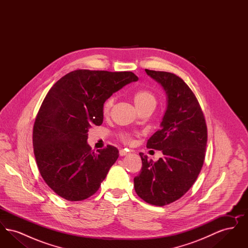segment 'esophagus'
Here are the masks:
<instances>
[{
	"instance_id": "1",
	"label": "esophagus",
	"mask_w": 248,
	"mask_h": 248,
	"mask_svg": "<svg viewBox=\"0 0 248 248\" xmlns=\"http://www.w3.org/2000/svg\"><path fill=\"white\" fill-rule=\"evenodd\" d=\"M127 152L125 151V150H123V149H121L120 151H119V154H120V156H125V155H127Z\"/></svg>"
}]
</instances>
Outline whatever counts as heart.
I'll list each match as a JSON object with an SVG mask.
<instances>
[{"label":"heart","instance_id":"1","mask_svg":"<svg viewBox=\"0 0 248 248\" xmlns=\"http://www.w3.org/2000/svg\"><path fill=\"white\" fill-rule=\"evenodd\" d=\"M133 101H134L135 106L137 107L138 109H140V108H146V107H154V108H155L156 104H157V99H156L155 94L152 91L147 90V89H141V90L137 91L133 96ZM113 103H114V97L113 96L108 97L106 101L104 102L102 109H103V113L105 115L109 112L110 108L113 106ZM123 139L126 141H130V139L127 137H123Z\"/></svg>","mask_w":248,"mask_h":248}]
</instances>
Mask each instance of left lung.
Segmentation results:
<instances>
[{
    "label": "left lung",
    "instance_id": "obj_1",
    "mask_svg": "<svg viewBox=\"0 0 248 248\" xmlns=\"http://www.w3.org/2000/svg\"><path fill=\"white\" fill-rule=\"evenodd\" d=\"M166 94L161 129L148 140L147 148L162 151L157 162L140 153V174L134 178L137 194L148 203L163 206L182 197L193 185L203 165L207 128L199 102L176 74L145 70Z\"/></svg>",
    "mask_w": 248,
    "mask_h": 248
}]
</instances>
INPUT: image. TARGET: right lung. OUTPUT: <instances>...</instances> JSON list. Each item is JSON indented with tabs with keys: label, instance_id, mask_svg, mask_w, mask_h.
<instances>
[{
	"label": "right lung",
	"instance_id": "right-lung-1",
	"mask_svg": "<svg viewBox=\"0 0 248 248\" xmlns=\"http://www.w3.org/2000/svg\"><path fill=\"white\" fill-rule=\"evenodd\" d=\"M138 80L131 71L77 70L49 90L36 117L32 140L41 176L60 197L83 201L99 189L119 151L110 145L91 151L88 130L102 124L107 99Z\"/></svg>",
	"mask_w": 248,
	"mask_h": 248
}]
</instances>
